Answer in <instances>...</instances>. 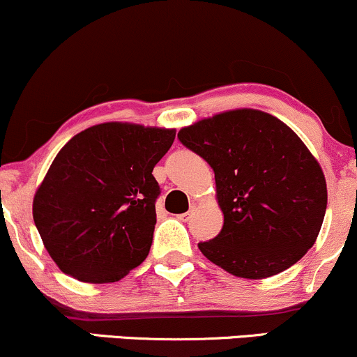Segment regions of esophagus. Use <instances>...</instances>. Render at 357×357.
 Returning <instances> with one entry per match:
<instances>
[{"label":"esophagus","instance_id":"obj_1","mask_svg":"<svg viewBox=\"0 0 357 357\" xmlns=\"http://www.w3.org/2000/svg\"><path fill=\"white\" fill-rule=\"evenodd\" d=\"M191 215H193V210H190V211H186V213H181V215H178V218L181 222H188L191 218Z\"/></svg>","mask_w":357,"mask_h":357}]
</instances>
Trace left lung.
<instances>
[{"label": "left lung", "mask_w": 357, "mask_h": 357, "mask_svg": "<svg viewBox=\"0 0 357 357\" xmlns=\"http://www.w3.org/2000/svg\"><path fill=\"white\" fill-rule=\"evenodd\" d=\"M215 172L223 227L199 242L227 273L262 280L315 244L327 208L322 167L287 123L261 109H230L179 130Z\"/></svg>", "instance_id": "8db88e82"}]
</instances>
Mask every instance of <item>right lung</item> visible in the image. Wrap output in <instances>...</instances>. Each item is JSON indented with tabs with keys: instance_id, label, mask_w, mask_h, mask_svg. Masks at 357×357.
Returning <instances> with one entry per match:
<instances>
[{
	"instance_id": "obj_1",
	"label": "right lung",
	"mask_w": 357,
	"mask_h": 357,
	"mask_svg": "<svg viewBox=\"0 0 357 357\" xmlns=\"http://www.w3.org/2000/svg\"><path fill=\"white\" fill-rule=\"evenodd\" d=\"M174 128L108 121L59 151L33 198V222L62 273L113 283L147 257L160 190L152 169Z\"/></svg>"
}]
</instances>
